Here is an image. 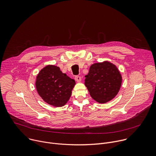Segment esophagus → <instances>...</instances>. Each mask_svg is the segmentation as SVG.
Segmentation results:
<instances>
[{"mask_svg":"<svg viewBox=\"0 0 156 156\" xmlns=\"http://www.w3.org/2000/svg\"><path fill=\"white\" fill-rule=\"evenodd\" d=\"M75 79H76V80L77 81V82H80L81 81V77L80 76H75Z\"/></svg>","mask_w":156,"mask_h":156,"instance_id":"obj_1","label":"esophagus"}]
</instances>
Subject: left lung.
Returning a JSON list of instances; mask_svg holds the SVG:
<instances>
[{"instance_id":"left-lung-1","label":"left lung","mask_w":156,"mask_h":156,"mask_svg":"<svg viewBox=\"0 0 156 156\" xmlns=\"http://www.w3.org/2000/svg\"><path fill=\"white\" fill-rule=\"evenodd\" d=\"M85 77L90 96L100 103H107L117 95L122 80L117 68L109 61L92 65Z\"/></svg>"}]
</instances>
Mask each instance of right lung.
<instances>
[{"label": "right lung", "mask_w": 156, "mask_h": 156, "mask_svg": "<svg viewBox=\"0 0 156 156\" xmlns=\"http://www.w3.org/2000/svg\"><path fill=\"white\" fill-rule=\"evenodd\" d=\"M75 84L74 79L54 65H48L41 69L36 81L40 97L47 103L55 107H61L66 104Z\"/></svg>", "instance_id": "obj_1"}]
</instances>
